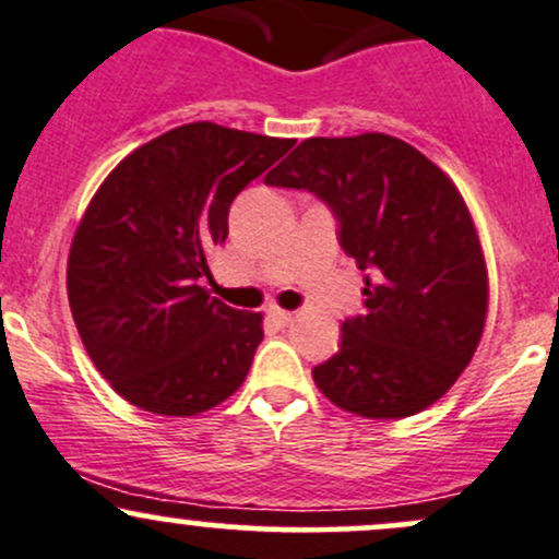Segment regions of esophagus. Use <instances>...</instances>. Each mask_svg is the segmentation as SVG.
<instances>
[{
  "instance_id": "34e87169",
  "label": "esophagus",
  "mask_w": 559,
  "mask_h": 559,
  "mask_svg": "<svg viewBox=\"0 0 559 559\" xmlns=\"http://www.w3.org/2000/svg\"><path fill=\"white\" fill-rule=\"evenodd\" d=\"M267 316L273 318L275 323H281V326H286V323H292L294 321V312L292 310H284V308H267Z\"/></svg>"
}]
</instances>
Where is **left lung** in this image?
<instances>
[{
    "label": "left lung",
    "instance_id": "left-lung-1",
    "mask_svg": "<svg viewBox=\"0 0 559 559\" xmlns=\"http://www.w3.org/2000/svg\"><path fill=\"white\" fill-rule=\"evenodd\" d=\"M267 186L310 190L366 270V316L312 369L334 406L366 419L414 416L453 388L480 345L488 270L472 214L443 169L382 132L310 138Z\"/></svg>",
    "mask_w": 559,
    "mask_h": 559
}]
</instances>
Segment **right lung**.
Masks as SVG:
<instances>
[{
	"mask_svg": "<svg viewBox=\"0 0 559 559\" xmlns=\"http://www.w3.org/2000/svg\"><path fill=\"white\" fill-rule=\"evenodd\" d=\"M294 140L212 121L140 145L103 180L71 241L69 305L95 369L132 406L195 416L243 384L262 316L201 286L233 199Z\"/></svg>",
	"mask_w": 559,
	"mask_h": 559,
	"instance_id": "1",
	"label": "right lung"
}]
</instances>
